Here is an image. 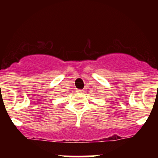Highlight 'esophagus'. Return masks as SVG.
<instances>
[{
    "mask_svg": "<svg viewBox=\"0 0 158 158\" xmlns=\"http://www.w3.org/2000/svg\"><path fill=\"white\" fill-rule=\"evenodd\" d=\"M76 92H83V90H82V89H76Z\"/></svg>",
    "mask_w": 158,
    "mask_h": 158,
    "instance_id": "34e87169",
    "label": "esophagus"
}]
</instances>
